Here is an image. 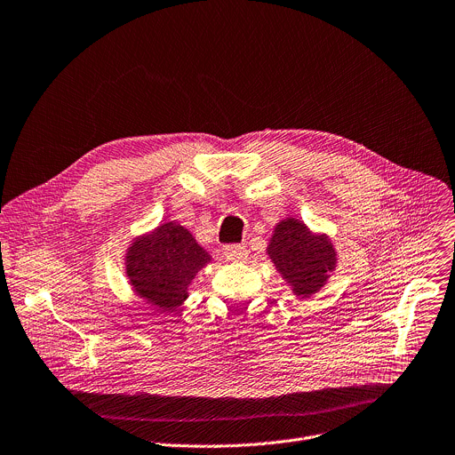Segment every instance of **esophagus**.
<instances>
[{"label":"esophagus","mask_w":455,"mask_h":455,"mask_svg":"<svg viewBox=\"0 0 455 455\" xmlns=\"http://www.w3.org/2000/svg\"><path fill=\"white\" fill-rule=\"evenodd\" d=\"M225 259L230 262H244L248 257V250L243 244H228L225 246Z\"/></svg>","instance_id":"1"}]
</instances>
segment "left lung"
Masks as SVG:
<instances>
[{"instance_id": "8db88e82", "label": "left lung", "mask_w": 455, "mask_h": 455, "mask_svg": "<svg viewBox=\"0 0 455 455\" xmlns=\"http://www.w3.org/2000/svg\"><path fill=\"white\" fill-rule=\"evenodd\" d=\"M267 255L296 296L320 291L336 267V250L325 234H313L304 221L282 220L269 239Z\"/></svg>"}]
</instances>
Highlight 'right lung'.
<instances>
[{
    "mask_svg": "<svg viewBox=\"0 0 455 455\" xmlns=\"http://www.w3.org/2000/svg\"><path fill=\"white\" fill-rule=\"evenodd\" d=\"M209 262L211 255L175 221L135 237L124 255L126 276L133 291L164 313L184 304L193 278Z\"/></svg>",
    "mask_w": 455,
    "mask_h": 455,
    "instance_id": "1",
    "label": "right lung"
}]
</instances>
